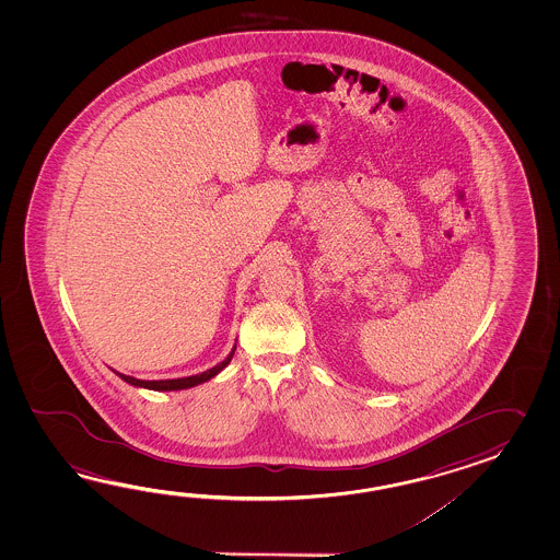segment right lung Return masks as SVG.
<instances>
[{
    "instance_id": "right-lung-1",
    "label": "right lung",
    "mask_w": 560,
    "mask_h": 560,
    "mask_svg": "<svg viewBox=\"0 0 560 560\" xmlns=\"http://www.w3.org/2000/svg\"><path fill=\"white\" fill-rule=\"evenodd\" d=\"M234 350H236V346L232 348V352L228 354L220 364H215L214 369L206 370L202 374H194V376H186V378H172V381H140V378H133V376H126V374H121V372H116L119 378L124 382H128L131 386H136V388H148V390H155V393H170V390H186V388H191V386H198V384H202V382H208L210 378H214L215 374H220L222 370L226 369L228 364H230V360L234 357Z\"/></svg>"
}]
</instances>
